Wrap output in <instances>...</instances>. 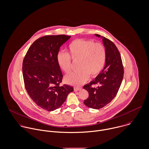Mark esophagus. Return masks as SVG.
Here are the masks:
<instances>
[{
    "mask_svg": "<svg viewBox=\"0 0 149 149\" xmlns=\"http://www.w3.org/2000/svg\"><path fill=\"white\" fill-rule=\"evenodd\" d=\"M81 89H82V88H80V87H74V91L75 92H76V91H80Z\"/></svg>",
    "mask_w": 149,
    "mask_h": 149,
    "instance_id": "obj_1",
    "label": "esophagus"
}]
</instances>
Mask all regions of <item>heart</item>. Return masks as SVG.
<instances>
[{
	"instance_id": "heart-1",
	"label": "heart",
	"mask_w": 149,
	"mask_h": 149,
	"mask_svg": "<svg viewBox=\"0 0 149 149\" xmlns=\"http://www.w3.org/2000/svg\"><path fill=\"white\" fill-rule=\"evenodd\" d=\"M72 58L78 61L77 71L73 72L65 77L66 83L80 86L90 77L98 75L104 68L106 60V50L100 43L89 40L78 39L72 42L68 46V54L60 51L56 55L58 66L62 70L68 73L72 66Z\"/></svg>"
}]
</instances>
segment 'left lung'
I'll return each mask as SVG.
<instances>
[{"label":"left lung","mask_w":149,"mask_h":149,"mask_svg":"<svg viewBox=\"0 0 149 149\" xmlns=\"http://www.w3.org/2000/svg\"><path fill=\"white\" fill-rule=\"evenodd\" d=\"M95 35L102 39L106 50V60L102 71L94 80L83 87L89 94L84 103L90 108L99 109L116 97L122 83L124 68L121 55L114 43L99 35ZM95 85H97V88L93 86Z\"/></svg>","instance_id":"obj_1"}]
</instances>
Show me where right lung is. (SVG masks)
Instances as JSON below:
<instances>
[{"label":"right lung","mask_w":149,"mask_h":149,"mask_svg":"<svg viewBox=\"0 0 149 149\" xmlns=\"http://www.w3.org/2000/svg\"><path fill=\"white\" fill-rule=\"evenodd\" d=\"M70 38L65 35L42 37L30 46L23 61L26 90L38 106L47 111L61 107L73 91L70 86H59L63 75L56 61L61 46Z\"/></svg>","instance_id":"right-lung-1"}]
</instances>
